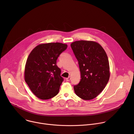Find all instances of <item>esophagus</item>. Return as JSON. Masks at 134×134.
I'll list each match as a JSON object with an SVG mask.
<instances>
[{"mask_svg":"<svg viewBox=\"0 0 134 134\" xmlns=\"http://www.w3.org/2000/svg\"><path fill=\"white\" fill-rule=\"evenodd\" d=\"M70 80H71V77H70V76H69V77H68V78H66V81H69Z\"/></svg>","mask_w":134,"mask_h":134,"instance_id":"esophagus-1","label":"esophagus"}]
</instances>
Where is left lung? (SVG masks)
Masks as SVG:
<instances>
[{"label":"left lung","mask_w":134,"mask_h":134,"mask_svg":"<svg viewBox=\"0 0 134 134\" xmlns=\"http://www.w3.org/2000/svg\"><path fill=\"white\" fill-rule=\"evenodd\" d=\"M79 62L81 80L74 86L75 94L85 100L96 98L103 90L110 78L107 53L98 43L76 41L70 44Z\"/></svg>","instance_id":"1"}]
</instances>
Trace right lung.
Masks as SVG:
<instances>
[{"mask_svg":"<svg viewBox=\"0 0 134 134\" xmlns=\"http://www.w3.org/2000/svg\"><path fill=\"white\" fill-rule=\"evenodd\" d=\"M67 48L62 43L40 44L35 47L26 60L24 79L31 91L41 100H48L58 93L64 79L57 66L59 55Z\"/></svg>","mask_w":134,"mask_h":134,"instance_id":"add662e5","label":"right lung"}]
</instances>
